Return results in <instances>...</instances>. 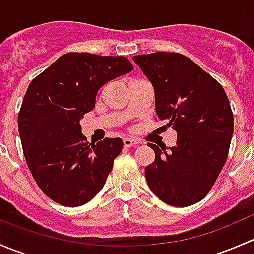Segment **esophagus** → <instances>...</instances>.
Segmentation results:
<instances>
[{"label": "esophagus", "mask_w": 254, "mask_h": 254, "mask_svg": "<svg viewBox=\"0 0 254 254\" xmlns=\"http://www.w3.org/2000/svg\"><path fill=\"white\" fill-rule=\"evenodd\" d=\"M123 143H124L125 147H132V146H136L139 141L136 139H131V137H124Z\"/></svg>", "instance_id": "obj_1"}]
</instances>
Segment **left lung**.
<instances>
[{
    "label": "left lung",
    "instance_id": "left-lung-1",
    "mask_svg": "<svg viewBox=\"0 0 254 254\" xmlns=\"http://www.w3.org/2000/svg\"><path fill=\"white\" fill-rule=\"evenodd\" d=\"M155 88L156 113L177 131L166 151L147 143L155 161L145 167L151 190L166 204L189 206L206 196L229 155L234 114L226 92L193 60L173 51L136 55Z\"/></svg>",
    "mask_w": 254,
    "mask_h": 254
}]
</instances>
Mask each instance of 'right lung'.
I'll use <instances>...</instances> for the list:
<instances>
[{"mask_svg": "<svg viewBox=\"0 0 254 254\" xmlns=\"http://www.w3.org/2000/svg\"><path fill=\"white\" fill-rule=\"evenodd\" d=\"M132 68L124 56L67 53L30 82L18 130L33 178L55 203L81 206L103 188L123 140L88 143L79 119L93 111L103 84Z\"/></svg>", "mask_w": 254, "mask_h": 254, "instance_id": "add662e5", "label": "right lung"}]
</instances>
